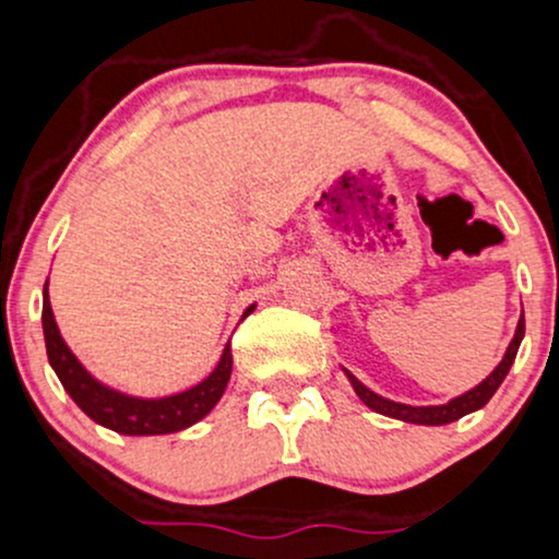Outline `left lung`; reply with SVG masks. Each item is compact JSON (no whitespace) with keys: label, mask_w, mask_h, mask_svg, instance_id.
I'll use <instances>...</instances> for the list:
<instances>
[{"label":"left lung","mask_w":559,"mask_h":559,"mask_svg":"<svg viewBox=\"0 0 559 559\" xmlns=\"http://www.w3.org/2000/svg\"><path fill=\"white\" fill-rule=\"evenodd\" d=\"M522 337H525V313H522L520 324H516L514 340L509 343L507 356L501 358V364H498V367L492 369V372L487 374V378L481 380L477 388H472V391H466L463 396L452 399V402H448V404H439V407H409V404L391 402V399L378 396V393L369 391L367 385L358 383V380L350 372H348V380L354 383V391L358 393V399H361V402L367 404L369 409H374V413L388 415V418H396V420H404V423H420V426H444V423L463 418V415L474 413V409H481L487 402H490L492 393L498 391V385L503 383V378H507L509 369H512L516 350H520Z\"/></svg>","instance_id":"8db88e82"}]
</instances>
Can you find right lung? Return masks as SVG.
I'll return each instance as SVG.
<instances>
[{"instance_id":"obj_1","label":"right lung","mask_w":559,"mask_h":559,"mask_svg":"<svg viewBox=\"0 0 559 559\" xmlns=\"http://www.w3.org/2000/svg\"><path fill=\"white\" fill-rule=\"evenodd\" d=\"M251 310L254 308L246 310V316ZM43 329L50 367L56 369L58 380L67 388L69 396L74 399V404H78L87 418L96 420L98 426H107L117 433H128V437L174 433L205 418L214 409V404L222 399V393H225L227 380H230L233 372V350L227 345L214 372L203 383L190 388V391L166 399H133L93 380L85 372V367L78 361V356L67 348V343H63L61 332L56 326V319H52L47 286L43 299Z\"/></svg>"}]
</instances>
